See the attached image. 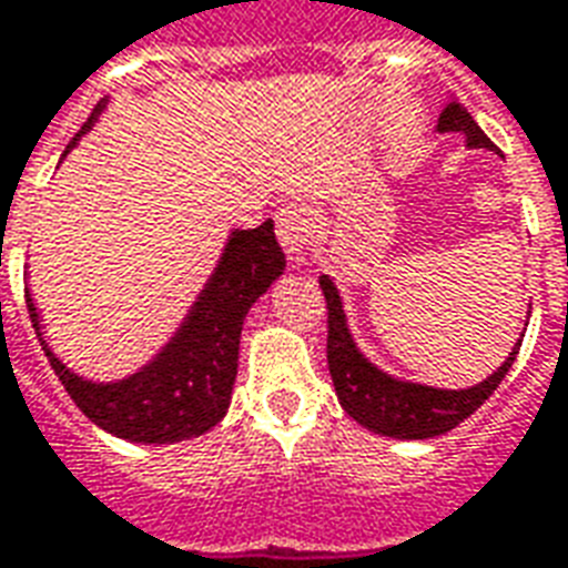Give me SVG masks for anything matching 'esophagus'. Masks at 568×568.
Masks as SVG:
<instances>
[{"label":"esophagus","mask_w":568,"mask_h":568,"mask_svg":"<svg viewBox=\"0 0 568 568\" xmlns=\"http://www.w3.org/2000/svg\"><path fill=\"white\" fill-rule=\"evenodd\" d=\"M275 230H278V242L284 247V254L300 263L302 251L308 244V235H312L308 214H305L300 202H287L284 209H278V214H275Z\"/></svg>","instance_id":"34e87169"}]
</instances>
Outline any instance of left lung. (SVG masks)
I'll use <instances>...</instances> for the list:
<instances>
[{
  "label": "left lung",
  "instance_id": "left-lung-1",
  "mask_svg": "<svg viewBox=\"0 0 568 568\" xmlns=\"http://www.w3.org/2000/svg\"><path fill=\"white\" fill-rule=\"evenodd\" d=\"M438 130L463 132L471 148H494V142L471 120L463 102L445 105L442 118H438ZM321 290L326 300V366L333 375L338 403L357 424L378 436L433 438L454 429L471 412L481 408L484 399L508 375L517 351H520V345H515L503 366L469 390H436V387H424V384H405V381H396L375 369L351 342L345 314H342V300L335 293L333 281L321 278Z\"/></svg>",
  "mask_w": 568,
  "mask_h": 568
}]
</instances>
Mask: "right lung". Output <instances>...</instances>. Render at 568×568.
<instances>
[{
  "label": "right lung",
  "mask_w": 568,
  "mask_h": 568,
  "mask_svg": "<svg viewBox=\"0 0 568 568\" xmlns=\"http://www.w3.org/2000/svg\"><path fill=\"white\" fill-rule=\"evenodd\" d=\"M99 111L102 102L87 118L81 132L90 130ZM74 142L78 135L69 142V148ZM281 272H284V254L275 239V223L266 221L256 230L233 233L226 254L221 256V266L211 275L209 287L202 290L172 345L139 375L118 384H90L65 369L51 354V347L44 345L39 333V314L29 296L27 305L51 369L63 381L72 403L93 424L130 442L169 445L209 433L226 415L235 369H239L244 314Z\"/></svg>",
  "instance_id": "1"
}]
</instances>
